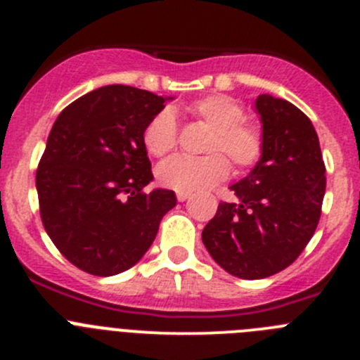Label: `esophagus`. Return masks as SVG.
<instances>
[{"label": "esophagus", "instance_id": "obj_1", "mask_svg": "<svg viewBox=\"0 0 360 360\" xmlns=\"http://www.w3.org/2000/svg\"><path fill=\"white\" fill-rule=\"evenodd\" d=\"M176 197H177V200H179V202H186L188 198H190V193H183V191H177Z\"/></svg>", "mask_w": 360, "mask_h": 360}]
</instances>
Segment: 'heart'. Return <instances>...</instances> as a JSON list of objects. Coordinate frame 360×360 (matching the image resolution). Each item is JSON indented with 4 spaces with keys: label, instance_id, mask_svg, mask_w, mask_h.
<instances>
[{
    "label": "heart",
    "instance_id": "1",
    "mask_svg": "<svg viewBox=\"0 0 360 360\" xmlns=\"http://www.w3.org/2000/svg\"><path fill=\"white\" fill-rule=\"evenodd\" d=\"M188 111L207 129L212 130L205 144L207 157H172L157 169L163 188L183 193L207 190L230 174V162L237 170L252 169L264 155V130L259 123L245 120V108L238 99L224 94H212L193 101ZM144 146L153 157L170 153L177 144V123L169 110L160 111L144 129Z\"/></svg>",
    "mask_w": 360,
    "mask_h": 360
}]
</instances>
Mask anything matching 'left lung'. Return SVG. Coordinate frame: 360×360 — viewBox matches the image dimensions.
Instances as JSON below:
<instances>
[{"label": "left lung", "instance_id": "obj_1", "mask_svg": "<svg viewBox=\"0 0 360 360\" xmlns=\"http://www.w3.org/2000/svg\"><path fill=\"white\" fill-rule=\"evenodd\" d=\"M256 111L264 155L248 177L230 188L202 231L212 259L245 281L278 274L303 252L321 219L326 165L310 118L284 99L263 94Z\"/></svg>", "mask_w": 360, "mask_h": 360}]
</instances>
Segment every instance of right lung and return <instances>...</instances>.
I'll return each mask as SVG.
<instances>
[{
	"instance_id": "add662e5",
	"label": "right lung",
	"mask_w": 360,
	"mask_h": 360,
	"mask_svg": "<svg viewBox=\"0 0 360 360\" xmlns=\"http://www.w3.org/2000/svg\"><path fill=\"white\" fill-rule=\"evenodd\" d=\"M148 90L106 85L60 111L36 170L43 226L64 257L86 274L132 268L176 205L153 181L144 129L165 108Z\"/></svg>"
}]
</instances>
